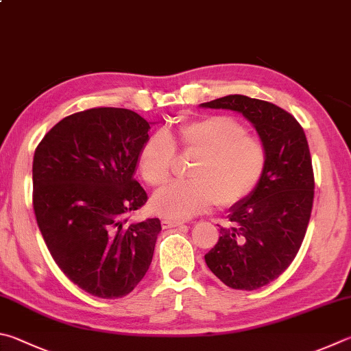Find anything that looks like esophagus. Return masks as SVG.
I'll use <instances>...</instances> for the list:
<instances>
[{
    "instance_id": "34e87169",
    "label": "esophagus",
    "mask_w": 351,
    "mask_h": 351,
    "mask_svg": "<svg viewBox=\"0 0 351 351\" xmlns=\"http://www.w3.org/2000/svg\"><path fill=\"white\" fill-rule=\"evenodd\" d=\"M161 224H162V228H173V227H180V226H182L184 222H181V221H176V219H162L161 221Z\"/></svg>"
}]
</instances>
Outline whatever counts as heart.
<instances>
[{"label": "heart", "mask_w": 351, "mask_h": 351, "mask_svg": "<svg viewBox=\"0 0 351 351\" xmlns=\"http://www.w3.org/2000/svg\"><path fill=\"white\" fill-rule=\"evenodd\" d=\"M247 133L244 124L224 114L186 123L176 133H150L139 149L138 167L152 186L169 180L176 143L201 155L189 171V181L156 190L152 210L167 219H187L218 202L230 207L250 196L265 175L269 152L259 138Z\"/></svg>", "instance_id": "obj_1"}]
</instances>
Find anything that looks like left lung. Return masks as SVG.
Returning a JSON list of instances; mask_svg holds the SVG:
<instances>
[{
  "label": "left lung",
  "instance_id": "obj_1",
  "mask_svg": "<svg viewBox=\"0 0 351 351\" xmlns=\"http://www.w3.org/2000/svg\"><path fill=\"white\" fill-rule=\"evenodd\" d=\"M204 109L241 113L269 152L256 190L230 207V226L206 256L216 278L237 290H256L282 275L301 247L313 207L315 176L301 124L267 101L228 95L202 103Z\"/></svg>",
  "mask_w": 351,
  "mask_h": 351
}]
</instances>
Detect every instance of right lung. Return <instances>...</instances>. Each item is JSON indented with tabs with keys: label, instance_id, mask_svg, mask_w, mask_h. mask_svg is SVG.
Instances as JSON below:
<instances>
[{
	"label": "right lung",
	"instance_id": "1",
	"mask_svg": "<svg viewBox=\"0 0 351 351\" xmlns=\"http://www.w3.org/2000/svg\"><path fill=\"white\" fill-rule=\"evenodd\" d=\"M138 113L98 107L61 119L34 155V210L62 273L93 296L123 298L147 273L161 222H129L147 193L135 181L150 130Z\"/></svg>",
	"mask_w": 351,
	"mask_h": 351
}]
</instances>
